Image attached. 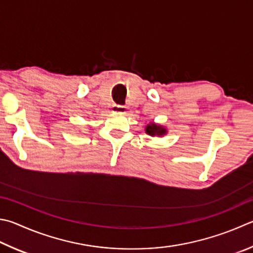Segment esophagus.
Segmentation results:
<instances>
[{
    "label": "esophagus",
    "instance_id": "34e87169",
    "mask_svg": "<svg viewBox=\"0 0 253 253\" xmlns=\"http://www.w3.org/2000/svg\"><path fill=\"white\" fill-rule=\"evenodd\" d=\"M113 112H116V113H125L126 111V107L123 106V105H117L115 104L113 105Z\"/></svg>",
    "mask_w": 253,
    "mask_h": 253
}]
</instances>
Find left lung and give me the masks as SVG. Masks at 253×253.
<instances>
[{"label":"left lung","instance_id":"left-lung-1","mask_svg":"<svg viewBox=\"0 0 253 253\" xmlns=\"http://www.w3.org/2000/svg\"><path fill=\"white\" fill-rule=\"evenodd\" d=\"M146 132L147 134H149L150 136H155V135L162 136L166 132V129H165V128H162L160 126L155 125V124H151V125H148L146 127Z\"/></svg>","mask_w":253,"mask_h":253}]
</instances>
